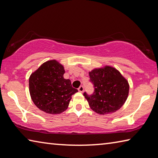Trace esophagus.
<instances>
[{
    "instance_id": "esophagus-1",
    "label": "esophagus",
    "mask_w": 158,
    "mask_h": 158,
    "mask_svg": "<svg viewBox=\"0 0 158 158\" xmlns=\"http://www.w3.org/2000/svg\"><path fill=\"white\" fill-rule=\"evenodd\" d=\"M78 91H79L80 92H81V93H82V92L84 91V87H83L82 85L80 86V87L78 88Z\"/></svg>"
}]
</instances>
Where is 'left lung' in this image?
Here are the masks:
<instances>
[{
    "label": "left lung",
    "mask_w": 158,
    "mask_h": 158,
    "mask_svg": "<svg viewBox=\"0 0 158 158\" xmlns=\"http://www.w3.org/2000/svg\"><path fill=\"white\" fill-rule=\"evenodd\" d=\"M94 85L91 95L85 92L91 109L100 114H108L120 109L127 99L129 85L127 80L115 68L106 66L89 72Z\"/></svg>",
    "instance_id": "8db88e82"
}]
</instances>
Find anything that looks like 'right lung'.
Masks as SVG:
<instances>
[{
  "mask_svg": "<svg viewBox=\"0 0 158 158\" xmlns=\"http://www.w3.org/2000/svg\"><path fill=\"white\" fill-rule=\"evenodd\" d=\"M64 67L55 60L43 63L29 79V93L38 109L49 114H59L67 109L71 96L78 92L71 80L64 79Z\"/></svg>",
  "mask_w": 158,
  "mask_h": 158,
  "instance_id": "obj_1",
  "label": "right lung"
}]
</instances>
